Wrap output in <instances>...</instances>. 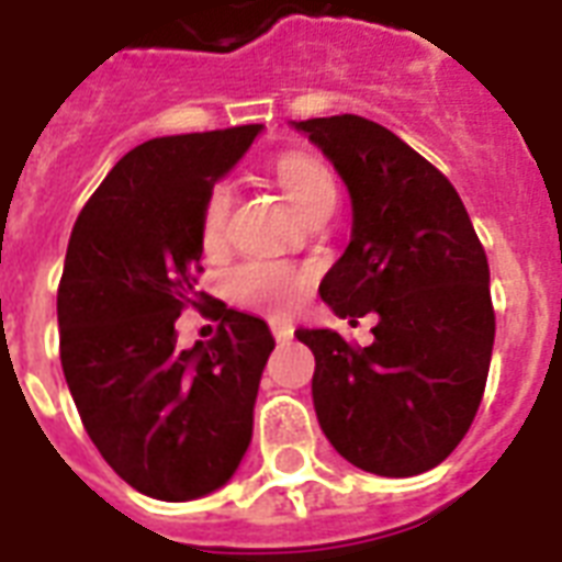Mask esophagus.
Here are the masks:
<instances>
[{"mask_svg": "<svg viewBox=\"0 0 562 562\" xmlns=\"http://www.w3.org/2000/svg\"><path fill=\"white\" fill-rule=\"evenodd\" d=\"M270 330H273V337L280 342L292 340L294 337V325L292 322H282V318H273V322H270Z\"/></svg>", "mask_w": 562, "mask_h": 562, "instance_id": "34e87169", "label": "esophagus"}]
</instances>
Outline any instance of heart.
<instances>
[{"mask_svg":"<svg viewBox=\"0 0 562 562\" xmlns=\"http://www.w3.org/2000/svg\"><path fill=\"white\" fill-rule=\"evenodd\" d=\"M277 177L285 195L292 198L306 216L322 204L334 201V177L313 156L285 153L277 159ZM234 207V186L228 180L210 186L201 210V240L204 246H220L225 240L228 216ZM304 273L277 261H244L228 273V289L237 301L265 310V313H289L304 292Z\"/></svg>","mask_w":562,"mask_h":562,"instance_id":"1","label":"heart"}]
</instances>
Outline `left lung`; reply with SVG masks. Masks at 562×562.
Masks as SVG:
<instances>
[{"label": "left lung", "instance_id": "8db88e82", "mask_svg": "<svg viewBox=\"0 0 562 562\" xmlns=\"http://www.w3.org/2000/svg\"><path fill=\"white\" fill-rule=\"evenodd\" d=\"M294 128L352 195V240L318 294L340 318L379 313L364 349L337 330H297L316 355L318 424L358 470L389 479L434 470L470 430L491 367L482 240L446 173L385 126L340 114Z\"/></svg>", "mask_w": 562, "mask_h": 562}]
</instances>
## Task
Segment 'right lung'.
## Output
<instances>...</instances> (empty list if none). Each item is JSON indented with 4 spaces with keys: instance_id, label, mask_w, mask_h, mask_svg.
<instances>
[{
    "instance_id": "right-lung-1",
    "label": "right lung",
    "mask_w": 562,
    "mask_h": 562,
    "mask_svg": "<svg viewBox=\"0 0 562 562\" xmlns=\"http://www.w3.org/2000/svg\"><path fill=\"white\" fill-rule=\"evenodd\" d=\"M261 126L153 138L128 149L80 210L56 292L59 358L87 434L140 494L195 499L228 482L252 439L273 337L198 292L201 210ZM186 305L221 322L180 353Z\"/></svg>"
}]
</instances>
